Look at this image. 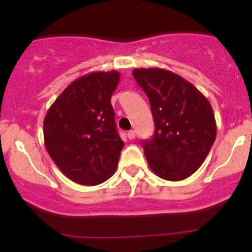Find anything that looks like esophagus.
<instances>
[{
	"label": "esophagus",
	"instance_id": "esophagus-1",
	"mask_svg": "<svg viewBox=\"0 0 252 252\" xmlns=\"http://www.w3.org/2000/svg\"><path fill=\"white\" fill-rule=\"evenodd\" d=\"M135 136H136V134H135L134 130H130V131H128V138H129V140H134Z\"/></svg>",
	"mask_w": 252,
	"mask_h": 252
}]
</instances>
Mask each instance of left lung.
Masks as SVG:
<instances>
[{"mask_svg": "<svg viewBox=\"0 0 252 252\" xmlns=\"http://www.w3.org/2000/svg\"><path fill=\"white\" fill-rule=\"evenodd\" d=\"M132 76L149 98L155 131L142 141L150 169L180 181L199 169L216 140L217 126L207 98L186 79L163 68H135Z\"/></svg>", "mask_w": 252, "mask_h": 252, "instance_id": "obj_1", "label": "left lung"}]
</instances>
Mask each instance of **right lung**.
<instances>
[{"label": "right lung", "instance_id": "obj_1", "mask_svg": "<svg viewBox=\"0 0 252 252\" xmlns=\"http://www.w3.org/2000/svg\"><path fill=\"white\" fill-rule=\"evenodd\" d=\"M120 78L116 71L78 78L46 114V149L58 168L77 184L99 185L116 170L124 142L115 123L111 96Z\"/></svg>", "mask_w": 252, "mask_h": 252}]
</instances>
